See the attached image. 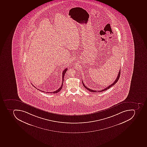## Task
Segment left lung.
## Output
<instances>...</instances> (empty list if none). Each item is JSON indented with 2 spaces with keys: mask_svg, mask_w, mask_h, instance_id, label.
<instances>
[{
  "mask_svg": "<svg viewBox=\"0 0 147 147\" xmlns=\"http://www.w3.org/2000/svg\"><path fill=\"white\" fill-rule=\"evenodd\" d=\"M120 75H121V69H119V72L118 74L117 77L116 78V79H115V82H113L112 84H111L108 87H106V88H105L103 89L100 90V91H95V90H92L91 89L87 88V87L83 83V82H82V84H83V86L84 87V88H85L87 89V90H88V91H90L91 92H101L105 91V90L108 89L109 88H111V87H112L113 86H114V85L115 84V83L117 82L118 81L119 79V76H120Z\"/></svg>",
  "mask_w": 147,
  "mask_h": 147,
  "instance_id": "1",
  "label": "left lung"
}]
</instances>
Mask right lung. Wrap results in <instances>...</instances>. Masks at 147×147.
<instances>
[{
  "instance_id": "1",
  "label": "right lung",
  "mask_w": 147,
  "mask_h": 147,
  "mask_svg": "<svg viewBox=\"0 0 147 147\" xmlns=\"http://www.w3.org/2000/svg\"><path fill=\"white\" fill-rule=\"evenodd\" d=\"M67 68L65 69H64V71H63L62 73V84L61 86V87H60V88H59L58 89V90H56V91H54V92H48V93H58V92H59V91H60V90H61L62 88L63 87V82H64V76H65V72H66V71H67ZM36 88V87H35ZM40 91H41V90H40ZM42 92H44V91H41Z\"/></svg>"
}]
</instances>
